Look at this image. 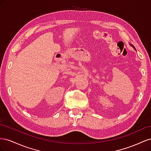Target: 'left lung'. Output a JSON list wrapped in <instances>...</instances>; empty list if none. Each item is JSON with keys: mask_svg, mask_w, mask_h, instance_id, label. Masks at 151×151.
Returning <instances> with one entry per match:
<instances>
[{"mask_svg": "<svg viewBox=\"0 0 151 151\" xmlns=\"http://www.w3.org/2000/svg\"><path fill=\"white\" fill-rule=\"evenodd\" d=\"M131 46H132V47H133V48H134V49H135V47H134V45H131Z\"/></svg>", "mask_w": 151, "mask_h": 151, "instance_id": "obj_1", "label": "left lung"}]
</instances>
